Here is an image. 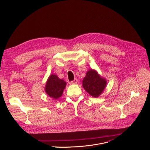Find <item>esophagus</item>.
<instances>
[{
    "label": "esophagus",
    "instance_id": "obj_1",
    "mask_svg": "<svg viewBox=\"0 0 150 150\" xmlns=\"http://www.w3.org/2000/svg\"><path fill=\"white\" fill-rule=\"evenodd\" d=\"M78 83V80H77V79H74V80H73V81H71L70 82V83H71V84H76V83Z\"/></svg>",
    "mask_w": 150,
    "mask_h": 150
}]
</instances>
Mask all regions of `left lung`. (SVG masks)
<instances>
[{"instance_id": "8db88e82", "label": "left lung", "mask_w": 150, "mask_h": 150, "mask_svg": "<svg viewBox=\"0 0 150 150\" xmlns=\"http://www.w3.org/2000/svg\"><path fill=\"white\" fill-rule=\"evenodd\" d=\"M107 86V80L98 74L97 71H88L82 81V87L93 97H99Z\"/></svg>"}]
</instances>
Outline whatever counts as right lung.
<instances>
[{
  "instance_id": "obj_1",
  "label": "right lung",
  "mask_w": 150,
  "mask_h": 150,
  "mask_svg": "<svg viewBox=\"0 0 150 150\" xmlns=\"http://www.w3.org/2000/svg\"><path fill=\"white\" fill-rule=\"evenodd\" d=\"M66 85L67 82L63 79H60L55 74H52L47 80L45 88V92L49 97L57 100L62 96Z\"/></svg>"
}]
</instances>
